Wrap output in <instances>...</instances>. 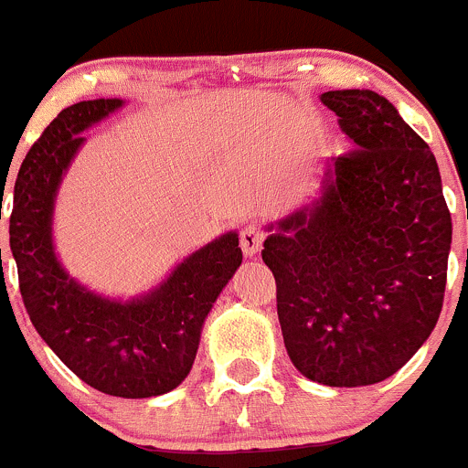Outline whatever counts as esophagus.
<instances>
[{
    "label": "esophagus",
    "instance_id": "1",
    "mask_svg": "<svg viewBox=\"0 0 468 468\" xmlns=\"http://www.w3.org/2000/svg\"><path fill=\"white\" fill-rule=\"evenodd\" d=\"M239 243H240V250H243L245 257H254V254H257L259 250H261L263 234L259 232V229L254 228V225H248V228L240 229Z\"/></svg>",
    "mask_w": 468,
    "mask_h": 468
}]
</instances>
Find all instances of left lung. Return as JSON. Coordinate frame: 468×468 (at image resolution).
Returning a JSON list of instances; mask_svg holds the SVG:
<instances>
[{"mask_svg": "<svg viewBox=\"0 0 468 468\" xmlns=\"http://www.w3.org/2000/svg\"><path fill=\"white\" fill-rule=\"evenodd\" d=\"M353 150L323 159L318 197L266 225L261 259L293 367L325 387L391 378L432 335L452 223L428 143L376 90H327Z\"/></svg>", "mask_w": 468, "mask_h": 468, "instance_id": "1", "label": "left lung"}]
</instances>
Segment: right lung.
<instances>
[{
	"label": "right lung",
	"instance_id": "obj_1",
	"mask_svg": "<svg viewBox=\"0 0 468 468\" xmlns=\"http://www.w3.org/2000/svg\"><path fill=\"white\" fill-rule=\"evenodd\" d=\"M122 106L120 97L77 101L49 122L17 173L8 234L27 314L57 357L92 389L152 398L191 373L207 316L243 254L239 234L225 232L129 300L97 293L66 271L52 228L58 188L86 143L81 133Z\"/></svg>",
	"mask_w": 468,
	"mask_h": 468
}]
</instances>
